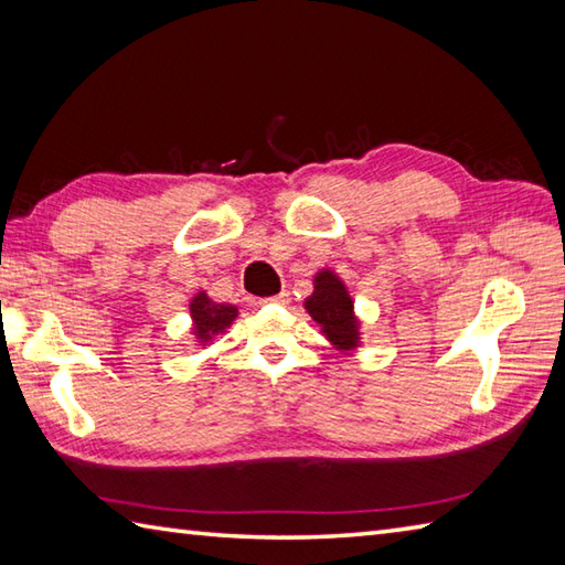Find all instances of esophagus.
Instances as JSON below:
<instances>
[{
    "instance_id": "esophagus-1",
    "label": "esophagus",
    "mask_w": 565,
    "mask_h": 565,
    "mask_svg": "<svg viewBox=\"0 0 565 565\" xmlns=\"http://www.w3.org/2000/svg\"><path fill=\"white\" fill-rule=\"evenodd\" d=\"M289 301H291L289 291H281V294H276L271 298H264V303H274V306H286Z\"/></svg>"
}]
</instances>
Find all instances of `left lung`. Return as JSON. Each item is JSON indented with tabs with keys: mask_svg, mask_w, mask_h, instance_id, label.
<instances>
[{
	"mask_svg": "<svg viewBox=\"0 0 565 565\" xmlns=\"http://www.w3.org/2000/svg\"><path fill=\"white\" fill-rule=\"evenodd\" d=\"M308 313L322 326L328 340L340 347V350H352L356 347V320L352 313V298L338 276L330 271H320L316 276V291L306 301Z\"/></svg>",
	"mask_w": 565,
	"mask_h": 565,
	"instance_id": "obj_1",
	"label": "left lung"
}]
</instances>
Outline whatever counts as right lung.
I'll return each mask as SVG.
<instances>
[{
  "label": "right lung",
  "mask_w": 565,
  "mask_h": 565,
  "mask_svg": "<svg viewBox=\"0 0 565 565\" xmlns=\"http://www.w3.org/2000/svg\"><path fill=\"white\" fill-rule=\"evenodd\" d=\"M235 316H237V308L213 303L209 301L206 294H199L194 298V303H191V318L196 322L194 330L199 332V340H209L211 334L225 330Z\"/></svg>",
  "instance_id": "right-lung-1"
}]
</instances>
